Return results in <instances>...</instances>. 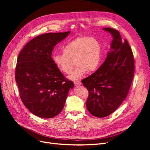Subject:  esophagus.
<instances>
[{"mask_svg": "<svg viewBox=\"0 0 150 150\" xmlns=\"http://www.w3.org/2000/svg\"><path fill=\"white\" fill-rule=\"evenodd\" d=\"M74 84L75 86H80L81 84V82L79 81H74Z\"/></svg>", "mask_w": 150, "mask_h": 150, "instance_id": "34e87169", "label": "esophagus"}]
</instances>
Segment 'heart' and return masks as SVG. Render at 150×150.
I'll return each mask as SVG.
<instances>
[{
  "mask_svg": "<svg viewBox=\"0 0 150 150\" xmlns=\"http://www.w3.org/2000/svg\"><path fill=\"white\" fill-rule=\"evenodd\" d=\"M62 52L54 54V63L65 74L69 73L75 63L76 69L69 76L73 81L80 79L86 72L96 71L101 60V45L93 38H75L63 47Z\"/></svg>",
  "mask_w": 150,
  "mask_h": 150,
  "instance_id": "obj_1",
  "label": "heart"
}]
</instances>
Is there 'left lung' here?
Listing matches in <instances>:
<instances>
[{"instance_id":"8db88e82","label":"left lung","mask_w":150,"mask_h":150,"mask_svg":"<svg viewBox=\"0 0 150 150\" xmlns=\"http://www.w3.org/2000/svg\"><path fill=\"white\" fill-rule=\"evenodd\" d=\"M110 33L112 40L111 51L96 71L82 80L89 96L86 104L92 115L108 116L119 108L126 98L134 72L132 50L127 40L112 28H103Z\"/></svg>"}]
</instances>
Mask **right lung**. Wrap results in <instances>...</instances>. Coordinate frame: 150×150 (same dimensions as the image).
Listing matches in <instances>:
<instances>
[{
	"mask_svg": "<svg viewBox=\"0 0 150 150\" xmlns=\"http://www.w3.org/2000/svg\"><path fill=\"white\" fill-rule=\"evenodd\" d=\"M46 33L30 40L21 50L16 67V81L21 100L31 113L51 118L62 111L68 92L74 87L51 57L54 47L69 34Z\"/></svg>",
	"mask_w": 150,
	"mask_h": 150,
	"instance_id": "add662e5",
	"label": "right lung"
}]
</instances>
